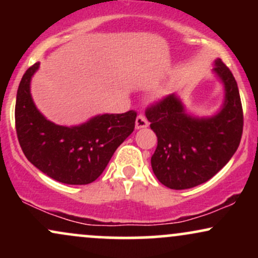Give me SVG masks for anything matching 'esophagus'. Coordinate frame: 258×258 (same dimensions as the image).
<instances>
[{"mask_svg": "<svg viewBox=\"0 0 258 258\" xmlns=\"http://www.w3.org/2000/svg\"><path fill=\"white\" fill-rule=\"evenodd\" d=\"M149 125V122H148V120L146 119V116L144 115H138L137 119H136V128L139 130V128H144V127H148Z\"/></svg>", "mask_w": 258, "mask_h": 258, "instance_id": "esophagus-1", "label": "esophagus"}]
</instances>
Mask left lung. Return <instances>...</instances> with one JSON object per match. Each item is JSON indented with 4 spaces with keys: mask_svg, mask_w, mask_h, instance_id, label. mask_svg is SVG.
Instances as JSON below:
<instances>
[{
    "mask_svg": "<svg viewBox=\"0 0 258 258\" xmlns=\"http://www.w3.org/2000/svg\"><path fill=\"white\" fill-rule=\"evenodd\" d=\"M214 72L224 85V103L211 117L186 114L176 94L148 106L146 116L158 137L153 172L167 188L188 189L205 183L226 166L240 144L244 115L232 72L216 59Z\"/></svg>",
    "mask_w": 258,
    "mask_h": 258,
    "instance_id": "8db88e82",
    "label": "left lung"
}]
</instances>
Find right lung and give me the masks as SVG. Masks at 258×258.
Instances as JSON below:
<instances>
[{
    "mask_svg": "<svg viewBox=\"0 0 258 258\" xmlns=\"http://www.w3.org/2000/svg\"><path fill=\"white\" fill-rule=\"evenodd\" d=\"M40 63L26 70L17 92L16 130L26 159L65 184H88L102 174L117 147L135 130L137 112L103 114L79 126H59L37 110L30 81Z\"/></svg>",
    "mask_w": 258,
    "mask_h": 258,
    "instance_id": "1",
    "label": "right lung"
}]
</instances>
